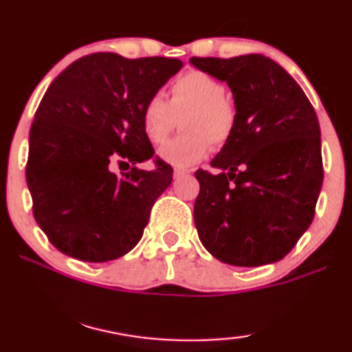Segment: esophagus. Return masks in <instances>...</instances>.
Listing matches in <instances>:
<instances>
[{
	"mask_svg": "<svg viewBox=\"0 0 352 352\" xmlns=\"http://www.w3.org/2000/svg\"><path fill=\"white\" fill-rule=\"evenodd\" d=\"M186 175H189V170H175V179H179V177H182V176H186Z\"/></svg>",
	"mask_w": 352,
	"mask_h": 352,
	"instance_id": "esophagus-1",
	"label": "esophagus"
}]
</instances>
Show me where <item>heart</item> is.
Masks as SVG:
<instances>
[{
	"instance_id": "b5f03b06",
	"label": "heart",
	"mask_w": 352,
	"mask_h": 352,
	"mask_svg": "<svg viewBox=\"0 0 352 352\" xmlns=\"http://www.w3.org/2000/svg\"><path fill=\"white\" fill-rule=\"evenodd\" d=\"M179 120L184 132L160 150V157L176 168H189L205 158L212 144L223 147L230 142L237 108L217 77L189 71L170 85L168 102L162 95H152L142 108L144 132L155 145L170 139Z\"/></svg>"
}]
</instances>
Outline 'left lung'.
<instances>
[{
	"label": "left lung",
	"instance_id": "left-lung-1",
	"mask_svg": "<svg viewBox=\"0 0 352 352\" xmlns=\"http://www.w3.org/2000/svg\"><path fill=\"white\" fill-rule=\"evenodd\" d=\"M234 95V135L195 171L194 220L204 248L236 267L281 260L307 231L323 182L320 126L293 77L263 54L190 58Z\"/></svg>",
	"mask_w": 352,
	"mask_h": 352
}]
</instances>
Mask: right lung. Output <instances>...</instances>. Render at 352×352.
<instances>
[{"mask_svg": "<svg viewBox=\"0 0 352 352\" xmlns=\"http://www.w3.org/2000/svg\"><path fill=\"white\" fill-rule=\"evenodd\" d=\"M182 67L176 58L92 53L52 82L30 127L25 177L35 221L63 254L102 263L142 237L173 168L155 160L142 127L147 100ZM131 170L116 175L112 162Z\"/></svg>", "mask_w": 352, "mask_h": 352, "instance_id": "add662e5", "label": "right lung"}]
</instances>
